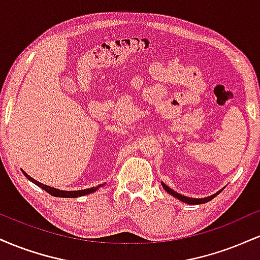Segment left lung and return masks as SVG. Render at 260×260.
I'll return each mask as SVG.
<instances>
[{
  "mask_svg": "<svg viewBox=\"0 0 260 260\" xmlns=\"http://www.w3.org/2000/svg\"><path fill=\"white\" fill-rule=\"evenodd\" d=\"M161 186H162L164 189H165L166 192L169 193V194H171L172 197H175V198H177L178 201H181V202H183V203H187V204H193V205H196V204H203V203H207V202H209V201H211V199L215 198V197H216L217 194H219V193L221 192V190L223 189V188H222V189H220L219 192H216L215 194L205 197V198H190V197L182 196V194H180V193L175 192L174 189H171V188H170L169 186H166V184L164 183V182H161Z\"/></svg>",
  "mask_w": 260,
  "mask_h": 260,
  "instance_id": "1",
  "label": "left lung"
}]
</instances>
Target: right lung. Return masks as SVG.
<instances>
[{"label": "right lung", "instance_id": "1", "mask_svg": "<svg viewBox=\"0 0 260 260\" xmlns=\"http://www.w3.org/2000/svg\"><path fill=\"white\" fill-rule=\"evenodd\" d=\"M23 174H24V176L28 178L29 181L32 182V183H35L40 188H43V189L46 190L49 194H51L52 197H58V198H78V197H83L86 194H90V193H92V192H96L100 187L104 186V184H100V186H98V187H91V188H88V189H82V190H61V189H57V188H53V187L46 186V184L40 183V182L34 180V178L30 177V176H29L24 171H23Z\"/></svg>", "mask_w": 260, "mask_h": 260}]
</instances>
